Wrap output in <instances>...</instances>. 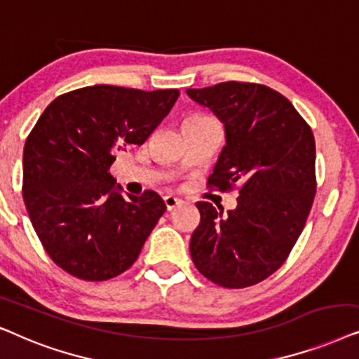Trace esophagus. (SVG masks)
Segmentation results:
<instances>
[{
  "label": "esophagus",
  "instance_id": "34e87169",
  "mask_svg": "<svg viewBox=\"0 0 359 359\" xmlns=\"http://www.w3.org/2000/svg\"><path fill=\"white\" fill-rule=\"evenodd\" d=\"M164 202H165V207H167V210H174L177 205H180L182 203V200L180 198H177V197H174V195H165L164 197Z\"/></svg>",
  "mask_w": 359,
  "mask_h": 359
}]
</instances>
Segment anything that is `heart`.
<instances>
[{
  "mask_svg": "<svg viewBox=\"0 0 359 359\" xmlns=\"http://www.w3.org/2000/svg\"><path fill=\"white\" fill-rule=\"evenodd\" d=\"M192 118H207V116H192Z\"/></svg>",
  "mask_w": 359,
  "mask_h": 359,
  "instance_id": "1",
  "label": "heart"
}]
</instances>
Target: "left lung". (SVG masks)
<instances>
[{
  "label": "left lung",
  "mask_w": 359,
  "mask_h": 359,
  "mask_svg": "<svg viewBox=\"0 0 359 359\" xmlns=\"http://www.w3.org/2000/svg\"><path fill=\"white\" fill-rule=\"evenodd\" d=\"M187 95L212 109L226 133L208 187L240 194L226 215L197 202L190 255L212 283L250 287L284 264L307 223L317 192L313 133L294 104L266 85L233 80Z\"/></svg>",
  "instance_id": "obj_1"
}]
</instances>
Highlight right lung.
Listing matches in <instances>:
<instances>
[{
    "mask_svg": "<svg viewBox=\"0 0 359 359\" xmlns=\"http://www.w3.org/2000/svg\"><path fill=\"white\" fill-rule=\"evenodd\" d=\"M93 85L60 95L44 109L22 154V198L57 266L83 280H108L135 264L165 212L154 190L119 194L114 149L144 144L179 98Z\"/></svg>",
    "mask_w": 359,
    "mask_h": 359,
    "instance_id": "1",
    "label": "right lung"
}]
</instances>
